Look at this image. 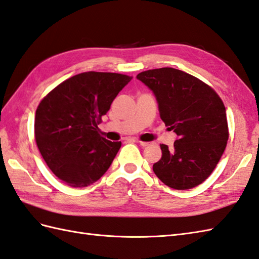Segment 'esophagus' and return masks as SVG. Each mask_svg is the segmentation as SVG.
<instances>
[{
  "label": "esophagus",
  "instance_id": "esophagus-1",
  "mask_svg": "<svg viewBox=\"0 0 259 259\" xmlns=\"http://www.w3.org/2000/svg\"><path fill=\"white\" fill-rule=\"evenodd\" d=\"M138 143H139L141 147H148L150 144L149 142H144V141H140V140H138Z\"/></svg>",
  "mask_w": 259,
  "mask_h": 259
}]
</instances>
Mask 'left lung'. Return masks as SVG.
Returning <instances> with one entry per match:
<instances>
[{
    "label": "left lung",
    "instance_id": "left-lung-1",
    "mask_svg": "<svg viewBox=\"0 0 259 259\" xmlns=\"http://www.w3.org/2000/svg\"><path fill=\"white\" fill-rule=\"evenodd\" d=\"M137 78L154 93L162 121L178 135L153 172L176 190H189L211 176L224 153L228 136L226 109L215 90L198 78L171 67L149 69Z\"/></svg>",
    "mask_w": 259,
    "mask_h": 259
}]
</instances>
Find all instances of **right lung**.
I'll return each instance as SVG.
<instances>
[{"instance_id":"add662e5","label":"right lung","mask_w":259,"mask_h":259,"mask_svg":"<svg viewBox=\"0 0 259 259\" xmlns=\"http://www.w3.org/2000/svg\"><path fill=\"white\" fill-rule=\"evenodd\" d=\"M131 76L87 71L59 83L40 100L35 113L37 148L52 172L71 188H85L104 176L121 141L99 135L110 109Z\"/></svg>"}]
</instances>
